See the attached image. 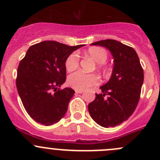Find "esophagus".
Wrapping results in <instances>:
<instances>
[{"mask_svg":"<svg viewBox=\"0 0 160 160\" xmlns=\"http://www.w3.org/2000/svg\"><path fill=\"white\" fill-rule=\"evenodd\" d=\"M83 90H78V89H75V92L76 93H82L83 92Z\"/></svg>","mask_w":160,"mask_h":160,"instance_id":"obj_1","label":"esophagus"}]
</instances>
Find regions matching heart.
<instances>
[{
  "instance_id": "obj_1",
  "label": "heart",
  "mask_w": 160,
  "mask_h": 160,
  "mask_svg": "<svg viewBox=\"0 0 160 160\" xmlns=\"http://www.w3.org/2000/svg\"><path fill=\"white\" fill-rule=\"evenodd\" d=\"M86 54L97 64L99 69H105L104 63L107 60V50L100 47H92L88 49ZM79 64V56L76 52L72 53L65 60V68L68 72L75 71ZM99 77L96 74H86L82 72H76L69 75L68 83L72 88L78 90H84L90 86L96 85L99 83Z\"/></svg>"
}]
</instances>
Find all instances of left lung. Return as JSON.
Listing matches in <instances>:
<instances>
[{"instance_id":"left-lung-1","label":"left lung","mask_w":160,"mask_h":160,"mask_svg":"<svg viewBox=\"0 0 160 160\" xmlns=\"http://www.w3.org/2000/svg\"><path fill=\"white\" fill-rule=\"evenodd\" d=\"M91 45L102 46L111 52L114 60L110 81L100 87L101 94L88 105L91 118L104 128H113L127 121L136 109L144 81L143 68L132 47L114 39Z\"/></svg>"}]
</instances>
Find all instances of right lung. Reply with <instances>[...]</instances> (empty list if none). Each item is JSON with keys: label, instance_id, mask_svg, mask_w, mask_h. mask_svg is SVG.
Wrapping results in <instances>:
<instances>
[{"label": "right lung", "instance_id": "right-lung-1", "mask_svg": "<svg viewBox=\"0 0 160 160\" xmlns=\"http://www.w3.org/2000/svg\"><path fill=\"white\" fill-rule=\"evenodd\" d=\"M85 45L70 47L57 41L31 46L17 71L16 87L23 106L35 121L49 126L66 113L75 91L61 89L66 80L65 60Z\"/></svg>", "mask_w": 160, "mask_h": 160}]
</instances>
